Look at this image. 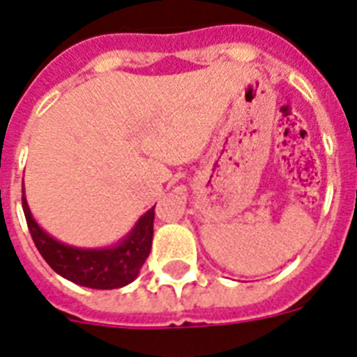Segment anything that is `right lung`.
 I'll return each mask as SVG.
<instances>
[{
    "mask_svg": "<svg viewBox=\"0 0 357 357\" xmlns=\"http://www.w3.org/2000/svg\"><path fill=\"white\" fill-rule=\"evenodd\" d=\"M23 212L36 248L57 275L91 289H116L131 284L153 246L154 206L138 219L132 230L107 248H75L64 244L37 225L23 190Z\"/></svg>",
    "mask_w": 357,
    "mask_h": 357,
    "instance_id": "1",
    "label": "right lung"
}]
</instances>
